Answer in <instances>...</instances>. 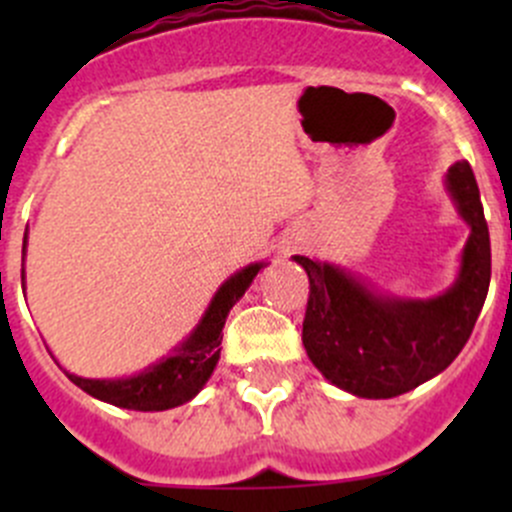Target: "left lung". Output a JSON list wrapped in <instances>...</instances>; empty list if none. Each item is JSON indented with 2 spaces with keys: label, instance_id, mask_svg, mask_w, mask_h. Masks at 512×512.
<instances>
[{
  "label": "left lung",
  "instance_id": "1",
  "mask_svg": "<svg viewBox=\"0 0 512 512\" xmlns=\"http://www.w3.org/2000/svg\"><path fill=\"white\" fill-rule=\"evenodd\" d=\"M446 188L471 235L456 282L438 297H391L342 267L294 255L309 277L304 349L339 389L391 399L441 374L466 347L490 285V235L468 160L448 168Z\"/></svg>",
  "mask_w": 512,
  "mask_h": 512
}]
</instances>
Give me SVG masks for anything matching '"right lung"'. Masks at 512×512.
I'll return each mask as SVG.
<instances>
[{"label": "right lung", "instance_id": "add662e5", "mask_svg": "<svg viewBox=\"0 0 512 512\" xmlns=\"http://www.w3.org/2000/svg\"><path fill=\"white\" fill-rule=\"evenodd\" d=\"M22 252H27V235H24ZM262 267H265V262H255V265L242 267L230 280H225L215 292L210 307L205 309L198 327L193 329V334L180 347H175L173 354L163 356L141 374L128 376V379H84V376L66 371V376L89 396L106 401V404L121 406V409L165 411L185 404L203 389L205 381L213 374L220 359V342H223L227 312L245 294V289L252 285Z\"/></svg>", "mask_w": 512, "mask_h": 512}]
</instances>
